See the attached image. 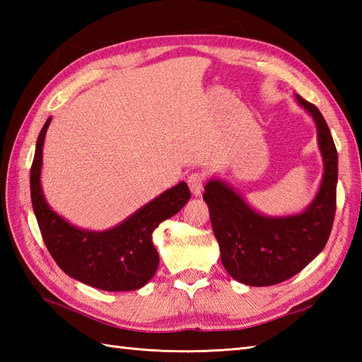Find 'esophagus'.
Masks as SVG:
<instances>
[{
    "mask_svg": "<svg viewBox=\"0 0 362 362\" xmlns=\"http://www.w3.org/2000/svg\"><path fill=\"white\" fill-rule=\"evenodd\" d=\"M188 187L191 189V193L194 196H201L202 189H204V182H205V175L202 173H193L188 175Z\"/></svg>",
    "mask_w": 362,
    "mask_h": 362,
    "instance_id": "obj_1",
    "label": "esophagus"
}]
</instances>
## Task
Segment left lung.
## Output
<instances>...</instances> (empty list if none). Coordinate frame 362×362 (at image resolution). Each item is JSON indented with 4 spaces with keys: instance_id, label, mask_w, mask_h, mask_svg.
Returning <instances> with one entry per match:
<instances>
[{
    "instance_id": "1",
    "label": "left lung",
    "mask_w": 362,
    "mask_h": 362,
    "mask_svg": "<svg viewBox=\"0 0 362 362\" xmlns=\"http://www.w3.org/2000/svg\"><path fill=\"white\" fill-rule=\"evenodd\" d=\"M317 127L324 175L316 197L302 213L266 216L221 179L205 185L221 261L228 275L247 286H272L298 274L324 250L336 213L337 151L327 121L314 104L294 95Z\"/></svg>"
}]
</instances>
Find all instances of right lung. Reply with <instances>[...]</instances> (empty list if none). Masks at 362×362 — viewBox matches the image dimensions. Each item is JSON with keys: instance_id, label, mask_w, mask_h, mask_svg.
<instances>
[{"instance_id": "add662e5", "label": "right lung", "mask_w": 362, "mask_h": 362, "mask_svg": "<svg viewBox=\"0 0 362 362\" xmlns=\"http://www.w3.org/2000/svg\"><path fill=\"white\" fill-rule=\"evenodd\" d=\"M49 122L51 118L46 119L37 138L30 166V201L51 257L66 275L88 286L112 292L143 288L160 263L152 244L153 230L189 201L188 185L180 182L166 189L113 228L95 232L76 227L54 211L43 196L40 174Z\"/></svg>"}]
</instances>
